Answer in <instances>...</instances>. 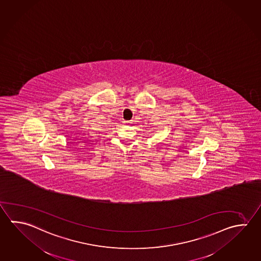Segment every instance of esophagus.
<instances>
[{"label":"esophagus","mask_w":261,"mask_h":261,"mask_svg":"<svg viewBox=\"0 0 261 261\" xmlns=\"http://www.w3.org/2000/svg\"><path fill=\"white\" fill-rule=\"evenodd\" d=\"M124 123H129V122H128V121H124Z\"/></svg>","instance_id":"obj_1"}]
</instances>
